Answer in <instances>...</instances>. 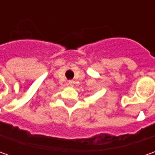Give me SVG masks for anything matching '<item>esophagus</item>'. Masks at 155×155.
<instances>
[{"instance_id":"obj_1","label":"esophagus","mask_w":155,"mask_h":155,"mask_svg":"<svg viewBox=\"0 0 155 155\" xmlns=\"http://www.w3.org/2000/svg\"><path fill=\"white\" fill-rule=\"evenodd\" d=\"M68 84L70 85V86H73V84H74V81L70 80L68 82Z\"/></svg>"}]
</instances>
